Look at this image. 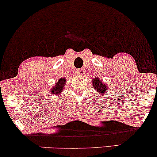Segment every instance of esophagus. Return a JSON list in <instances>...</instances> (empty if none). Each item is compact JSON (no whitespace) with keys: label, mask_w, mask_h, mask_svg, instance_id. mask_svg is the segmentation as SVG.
Segmentation results:
<instances>
[{"label":"esophagus","mask_w":157,"mask_h":157,"mask_svg":"<svg viewBox=\"0 0 157 157\" xmlns=\"http://www.w3.org/2000/svg\"><path fill=\"white\" fill-rule=\"evenodd\" d=\"M76 73L78 75H84V71L82 68H79L76 70Z\"/></svg>","instance_id":"1"}]
</instances>
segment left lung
I'll return each instance as SVG.
<instances>
[{
	"instance_id": "8db88e82",
	"label": "left lung",
	"mask_w": 157,
	"mask_h": 157,
	"mask_svg": "<svg viewBox=\"0 0 157 157\" xmlns=\"http://www.w3.org/2000/svg\"><path fill=\"white\" fill-rule=\"evenodd\" d=\"M92 84H93L94 89H96L97 92L99 93V94L105 93V92H107V91H106L107 90V87H106L107 86L100 82L98 78L94 79L93 82H92Z\"/></svg>"
}]
</instances>
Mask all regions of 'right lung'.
Returning <instances> with one entry per match:
<instances>
[{"instance_id":"1","label":"right lung","mask_w":157,"mask_h":157,"mask_svg":"<svg viewBox=\"0 0 157 157\" xmlns=\"http://www.w3.org/2000/svg\"><path fill=\"white\" fill-rule=\"evenodd\" d=\"M65 81L66 80H65V78L59 79L57 84H55V86L51 90V92H52V93L57 94H60L61 91L63 90L64 86H65Z\"/></svg>"}]
</instances>
